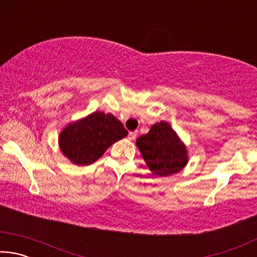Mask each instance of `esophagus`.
<instances>
[{"instance_id":"34e87169","label":"esophagus","mask_w":257,"mask_h":257,"mask_svg":"<svg viewBox=\"0 0 257 257\" xmlns=\"http://www.w3.org/2000/svg\"><path fill=\"white\" fill-rule=\"evenodd\" d=\"M136 136H137L136 132H130L128 134V138L130 139V141H135V139H136Z\"/></svg>"}]
</instances>
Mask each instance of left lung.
I'll use <instances>...</instances> for the list:
<instances>
[{
  "instance_id": "8db88e82",
  "label": "left lung",
  "mask_w": 257,
  "mask_h": 257,
  "mask_svg": "<svg viewBox=\"0 0 257 257\" xmlns=\"http://www.w3.org/2000/svg\"><path fill=\"white\" fill-rule=\"evenodd\" d=\"M143 159L156 176L179 172L187 163V151L168 122L152 125L150 132L136 141Z\"/></svg>"
}]
</instances>
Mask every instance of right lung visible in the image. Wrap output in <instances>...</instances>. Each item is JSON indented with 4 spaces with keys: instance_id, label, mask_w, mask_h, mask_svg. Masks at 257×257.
<instances>
[{
    "instance_id": "right-lung-1",
    "label": "right lung",
    "mask_w": 257,
    "mask_h": 257,
    "mask_svg": "<svg viewBox=\"0 0 257 257\" xmlns=\"http://www.w3.org/2000/svg\"><path fill=\"white\" fill-rule=\"evenodd\" d=\"M127 135L123 124L114 115L94 112L64 128L60 135L59 144L62 153L72 163L88 165Z\"/></svg>"
}]
</instances>
